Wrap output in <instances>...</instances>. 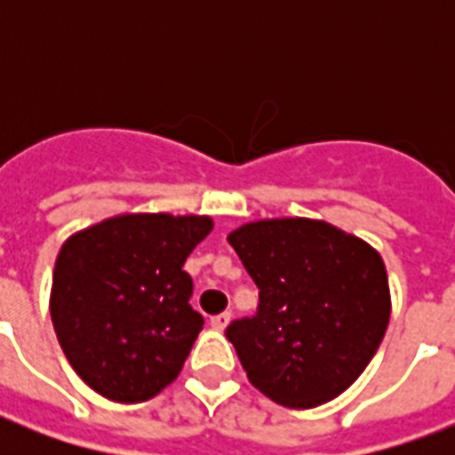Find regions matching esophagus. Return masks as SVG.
I'll return each instance as SVG.
<instances>
[{"mask_svg": "<svg viewBox=\"0 0 455 455\" xmlns=\"http://www.w3.org/2000/svg\"><path fill=\"white\" fill-rule=\"evenodd\" d=\"M228 322H231V312H221V315L212 316V326H214L217 331H224L228 326Z\"/></svg>", "mask_w": 455, "mask_h": 455, "instance_id": "obj_1", "label": "esophagus"}]
</instances>
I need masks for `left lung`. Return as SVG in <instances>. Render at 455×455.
<instances>
[{"mask_svg":"<svg viewBox=\"0 0 455 455\" xmlns=\"http://www.w3.org/2000/svg\"><path fill=\"white\" fill-rule=\"evenodd\" d=\"M228 243L260 290L253 319L227 329L253 387L309 410L348 390L390 322L380 253L322 219H258Z\"/></svg>","mask_w":455,"mask_h":455,"instance_id":"8db88e82","label":"left lung"}]
</instances>
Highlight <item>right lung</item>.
Segmentation results:
<instances>
[{
  "instance_id": "right-lung-1",
  "label": "right lung",
  "mask_w": 455,
  "mask_h": 455,
  "mask_svg": "<svg viewBox=\"0 0 455 455\" xmlns=\"http://www.w3.org/2000/svg\"><path fill=\"white\" fill-rule=\"evenodd\" d=\"M212 228L199 214H116L65 241L51 319L65 358L94 392L133 404L178 378L204 324L189 307L182 266Z\"/></svg>"
}]
</instances>
